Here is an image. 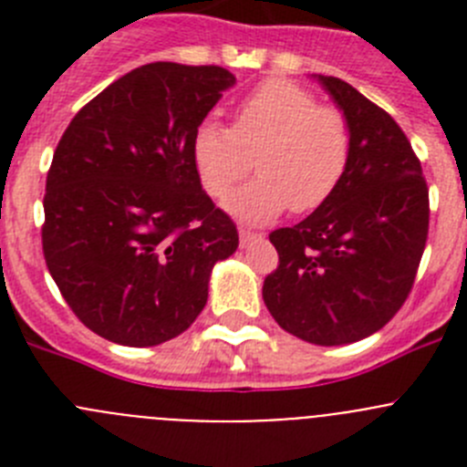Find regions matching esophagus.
I'll list each match as a JSON object with an SVG mask.
<instances>
[{"instance_id": "esophagus-1", "label": "esophagus", "mask_w": 467, "mask_h": 467, "mask_svg": "<svg viewBox=\"0 0 467 467\" xmlns=\"http://www.w3.org/2000/svg\"><path fill=\"white\" fill-rule=\"evenodd\" d=\"M254 241H262V234H254V231L241 229V245L243 247H247L250 243H254Z\"/></svg>"}]
</instances>
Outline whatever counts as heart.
Wrapping results in <instances>:
<instances>
[{"mask_svg":"<svg viewBox=\"0 0 467 467\" xmlns=\"http://www.w3.org/2000/svg\"><path fill=\"white\" fill-rule=\"evenodd\" d=\"M353 151L346 114L317 105L306 88L287 79H269L236 107L234 126L205 119L192 138V161L201 187L214 198L250 171L259 175L224 201L245 224H266L290 208L316 210L337 192Z\"/></svg>","mask_w":467,"mask_h":467,"instance_id":"1","label":"heart"}]
</instances>
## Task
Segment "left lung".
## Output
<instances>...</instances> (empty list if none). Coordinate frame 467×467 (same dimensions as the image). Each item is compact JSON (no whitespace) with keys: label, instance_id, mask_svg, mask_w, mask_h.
<instances>
[{"label":"left lung","instance_id":"8db88e82","mask_svg":"<svg viewBox=\"0 0 467 467\" xmlns=\"http://www.w3.org/2000/svg\"><path fill=\"white\" fill-rule=\"evenodd\" d=\"M311 79L348 119L353 151L337 192L269 236L280 264L262 296L285 332L344 346L379 332L410 295L428 238V187L390 114L337 77Z\"/></svg>","mask_w":467,"mask_h":467}]
</instances>
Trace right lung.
I'll use <instances>...</instances> for the list:
<instances>
[{
    "label": "right lung",
    "instance_id": "1",
    "mask_svg": "<svg viewBox=\"0 0 467 467\" xmlns=\"http://www.w3.org/2000/svg\"><path fill=\"white\" fill-rule=\"evenodd\" d=\"M236 77L150 63L72 119L44 196V257L74 316L102 339L159 346L192 327L213 266L238 247L192 161L198 123Z\"/></svg>",
    "mask_w": 467,
    "mask_h": 467
}]
</instances>
